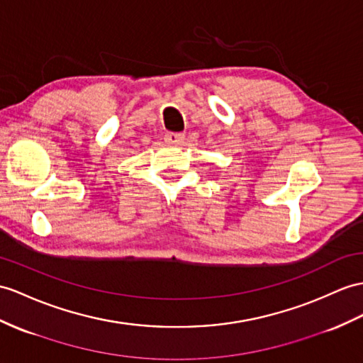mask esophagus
Here are the masks:
<instances>
[{"instance_id":"34e87169","label":"esophagus","mask_w":363,"mask_h":363,"mask_svg":"<svg viewBox=\"0 0 363 363\" xmlns=\"http://www.w3.org/2000/svg\"><path fill=\"white\" fill-rule=\"evenodd\" d=\"M164 141L169 145H183L184 143V135L177 134V132H167L164 135Z\"/></svg>"}]
</instances>
